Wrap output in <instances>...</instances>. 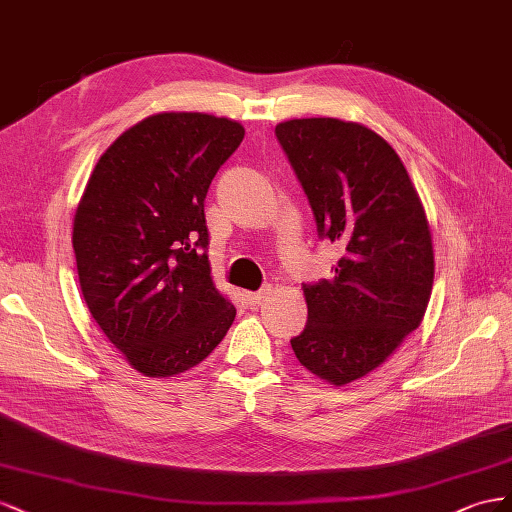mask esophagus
Returning <instances> with one entry per match:
<instances>
[{
    "instance_id": "esophagus-1",
    "label": "esophagus",
    "mask_w": 512,
    "mask_h": 512,
    "mask_svg": "<svg viewBox=\"0 0 512 512\" xmlns=\"http://www.w3.org/2000/svg\"><path fill=\"white\" fill-rule=\"evenodd\" d=\"M272 294V287H264V289H259V291H246L244 294V298L248 300V304H261L264 302V298H268Z\"/></svg>"
}]
</instances>
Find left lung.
Segmentation results:
<instances>
[{"mask_svg":"<svg viewBox=\"0 0 512 512\" xmlns=\"http://www.w3.org/2000/svg\"><path fill=\"white\" fill-rule=\"evenodd\" d=\"M276 139L319 238L345 248L332 279L302 287L309 321L291 347L315 377L352 384L382 367L425 317L435 274L427 214L399 154L364 124L287 120Z\"/></svg>","mask_w":512,"mask_h":512,"instance_id":"8db88e82","label":"left lung"}]
</instances>
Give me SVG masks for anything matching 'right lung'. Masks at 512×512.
Returning a JSON list of instances; mask_svg holds the SVG:
<instances>
[{"instance_id": "add662e5", "label": "right lung", "mask_w": 512, "mask_h": 512, "mask_svg": "<svg viewBox=\"0 0 512 512\" xmlns=\"http://www.w3.org/2000/svg\"><path fill=\"white\" fill-rule=\"evenodd\" d=\"M244 126L197 111L150 115L98 158L72 223L83 300L145 377L206 360L236 319L206 253L203 199Z\"/></svg>"}]
</instances>
